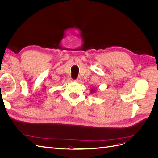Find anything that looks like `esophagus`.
I'll use <instances>...</instances> for the list:
<instances>
[{"instance_id": "obj_1", "label": "esophagus", "mask_w": 158, "mask_h": 158, "mask_svg": "<svg viewBox=\"0 0 158 158\" xmlns=\"http://www.w3.org/2000/svg\"><path fill=\"white\" fill-rule=\"evenodd\" d=\"M80 80H81V77H80V76H79V77H78L77 78H76V79L74 80V81H76V82H79Z\"/></svg>"}]
</instances>
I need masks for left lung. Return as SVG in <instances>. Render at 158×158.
Masks as SVG:
<instances>
[{"mask_svg":"<svg viewBox=\"0 0 158 158\" xmlns=\"http://www.w3.org/2000/svg\"><path fill=\"white\" fill-rule=\"evenodd\" d=\"M92 91H94V90H92Z\"/></svg>","mask_w":158,"mask_h":158,"instance_id":"8db88e82","label":"left lung"}]
</instances>
